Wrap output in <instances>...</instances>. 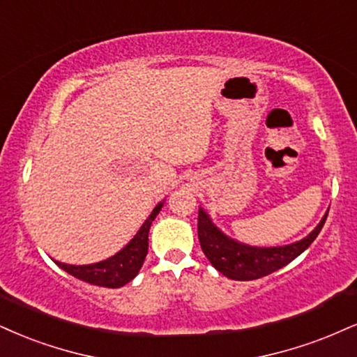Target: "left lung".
<instances>
[{
    "label": "left lung",
    "mask_w": 357,
    "mask_h": 357,
    "mask_svg": "<svg viewBox=\"0 0 357 357\" xmlns=\"http://www.w3.org/2000/svg\"><path fill=\"white\" fill-rule=\"evenodd\" d=\"M326 218H328V213L314 227V231L301 241L276 248H256L227 238L213 225L211 218L206 214L204 209L199 208L197 238H199L201 249L206 257L218 271L234 281H251V279H259L278 271L306 251L323 229Z\"/></svg>",
    "instance_id": "obj_1"
}]
</instances>
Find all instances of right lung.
I'll use <instances>...</instances> for the list:
<instances>
[{
	"label": "right lung",
	"instance_id": "obj_1",
	"mask_svg": "<svg viewBox=\"0 0 357 357\" xmlns=\"http://www.w3.org/2000/svg\"><path fill=\"white\" fill-rule=\"evenodd\" d=\"M161 208L162 203L153 209V213L149 214V218L144 221V225L141 226V229L137 231L135 238L121 251L116 252L114 256L108 257V259L86 266L64 264L59 263V261H54V263L63 271L71 274L76 279H81V281L89 282V284L102 287H121L128 284L131 279L136 278V274L139 273L141 266L144 263V257L148 255L149 227H151V222L158 216V213L161 211Z\"/></svg>",
	"mask_w": 357,
	"mask_h": 357
}]
</instances>
